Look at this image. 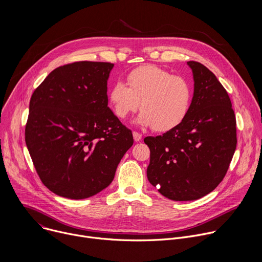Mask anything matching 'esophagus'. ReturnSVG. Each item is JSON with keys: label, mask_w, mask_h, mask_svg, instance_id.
<instances>
[{"label": "esophagus", "mask_w": 262, "mask_h": 262, "mask_svg": "<svg viewBox=\"0 0 262 262\" xmlns=\"http://www.w3.org/2000/svg\"><path fill=\"white\" fill-rule=\"evenodd\" d=\"M133 136H134V140L136 142H139V141L142 140V135L140 133H138V132H133Z\"/></svg>", "instance_id": "1"}]
</instances>
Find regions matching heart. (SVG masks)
<instances>
[{"instance_id":"1","label":"heart","mask_w":262,"mask_h":262,"mask_svg":"<svg viewBox=\"0 0 262 262\" xmlns=\"http://www.w3.org/2000/svg\"><path fill=\"white\" fill-rule=\"evenodd\" d=\"M127 84L112 85L107 99L114 114L125 119L139 107L143 108L136 122L158 132H167L185 118L192 102V87L185 79L157 65H143L127 74Z\"/></svg>"}]
</instances>
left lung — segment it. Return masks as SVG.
<instances>
[{
  "label": "left lung",
  "instance_id": "obj_1",
  "mask_svg": "<svg viewBox=\"0 0 262 262\" xmlns=\"http://www.w3.org/2000/svg\"><path fill=\"white\" fill-rule=\"evenodd\" d=\"M194 95L183 121L163 136L146 137L147 178L174 201L199 199L225 177L236 148V120L227 91L203 64L189 61Z\"/></svg>",
  "mask_w": 262,
  "mask_h": 262
}]
</instances>
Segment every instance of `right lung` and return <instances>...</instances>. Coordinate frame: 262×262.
I'll list each match as a JSON object with an SVG mask.
<instances>
[{
  "instance_id": "add662e5",
  "label": "right lung",
  "mask_w": 262,
  "mask_h": 262,
  "mask_svg": "<svg viewBox=\"0 0 262 262\" xmlns=\"http://www.w3.org/2000/svg\"><path fill=\"white\" fill-rule=\"evenodd\" d=\"M114 64L80 61L54 69L35 89L25 139L37 174L58 196L85 199L113 181L134 144L107 106Z\"/></svg>"
}]
</instances>
